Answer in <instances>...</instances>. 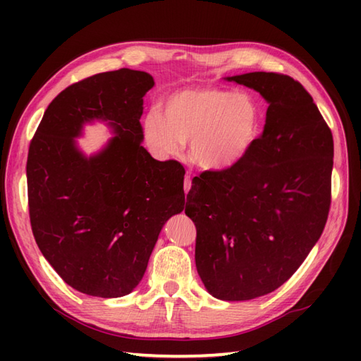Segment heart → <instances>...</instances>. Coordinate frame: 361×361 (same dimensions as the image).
Listing matches in <instances>:
<instances>
[{
	"label": "heart",
	"instance_id": "heart-1",
	"mask_svg": "<svg viewBox=\"0 0 361 361\" xmlns=\"http://www.w3.org/2000/svg\"><path fill=\"white\" fill-rule=\"evenodd\" d=\"M219 136H220L221 144L233 142L237 140V136H239V119H237V114L229 109L228 105L221 106Z\"/></svg>",
	"mask_w": 361,
	"mask_h": 361
}]
</instances>
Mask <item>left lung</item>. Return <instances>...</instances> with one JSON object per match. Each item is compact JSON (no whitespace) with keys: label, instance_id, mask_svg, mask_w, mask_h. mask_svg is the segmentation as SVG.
<instances>
[{"label":"left lung","instance_id":"left-lung-1","mask_svg":"<svg viewBox=\"0 0 361 361\" xmlns=\"http://www.w3.org/2000/svg\"><path fill=\"white\" fill-rule=\"evenodd\" d=\"M150 74L121 68L65 88L29 144L30 226L42 255L68 286L90 296L132 293L164 221L185 204V167L142 147V97ZM94 118L114 132L85 157L75 144Z\"/></svg>","mask_w":361,"mask_h":361}]
</instances>
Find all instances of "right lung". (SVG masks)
I'll list each match as a JSON object with an SVG mask.
<instances>
[{
	"label": "right lung",
	"mask_w": 361,
	"mask_h": 361,
	"mask_svg": "<svg viewBox=\"0 0 361 361\" xmlns=\"http://www.w3.org/2000/svg\"><path fill=\"white\" fill-rule=\"evenodd\" d=\"M228 80L265 99V126L231 167L195 176L185 212L197 228L195 265L206 290L248 301L288 281L323 233L334 140L312 96L288 75Z\"/></svg>",
	"instance_id": "obj_1"
}]
</instances>
